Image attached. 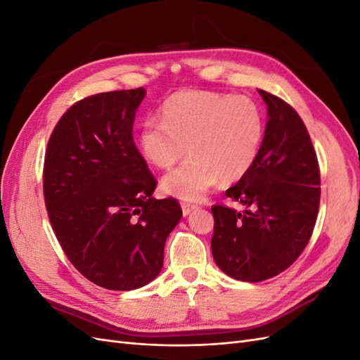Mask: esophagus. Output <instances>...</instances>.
Segmentation results:
<instances>
[{
    "instance_id": "obj_1",
    "label": "esophagus",
    "mask_w": 360,
    "mask_h": 360,
    "mask_svg": "<svg viewBox=\"0 0 360 360\" xmlns=\"http://www.w3.org/2000/svg\"><path fill=\"white\" fill-rule=\"evenodd\" d=\"M195 209H197V205L189 204V202H181V212H183V216H188V214H191Z\"/></svg>"
}]
</instances>
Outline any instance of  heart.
I'll use <instances>...</instances> for the list:
<instances>
[{"mask_svg": "<svg viewBox=\"0 0 360 360\" xmlns=\"http://www.w3.org/2000/svg\"><path fill=\"white\" fill-rule=\"evenodd\" d=\"M264 118L246 96L184 90L162 106V120L146 118L138 130L139 153L150 165L167 169L191 158L162 179L174 198L198 201L219 180L243 179L258 159Z\"/></svg>", "mask_w": 360, "mask_h": 360, "instance_id": "heart-1", "label": "heart"}]
</instances>
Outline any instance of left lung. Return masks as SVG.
Wrapping results in <instances>:
<instances>
[{"instance_id":"1","label":"left lung","mask_w":360,"mask_h":360,"mask_svg":"<svg viewBox=\"0 0 360 360\" xmlns=\"http://www.w3.org/2000/svg\"><path fill=\"white\" fill-rule=\"evenodd\" d=\"M267 106L255 165L225 193L252 210L213 205L212 254L225 275L243 282L270 279L303 252L320 205V169L302 118L279 97L258 90Z\"/></svg>"}]
</instances>
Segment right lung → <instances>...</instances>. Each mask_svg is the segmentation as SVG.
Instances as JSON below:
<instances>
[{
    "label": "right lung",
    "mask_w": 360,
    "mask_h": 360,
    "mask_svg": "<svg viewBox=\"0 0 360 360\" xmlns=\"http://www.w3.org/2000/svg\"><path fill=\"white\" fill-rule=\"evenodd\" d=\"M146 90L99 93L75 103L51 135L43 171L49 221L70 263L96 285L130 291L163 266L181 219L174 198L156 200V179L134 143Z\"/></svg>",
    "instance_id": "obj_1"
}]
</instances>
